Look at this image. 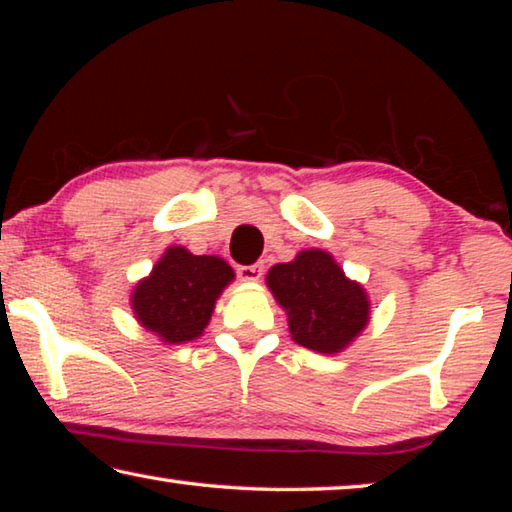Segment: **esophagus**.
Wrapping results in <instances>:
<instances>
[{"label": "esophagus", "mask_w": 512, "mask_h": 512, "mask_svg": "<svg viewBox=\"0 0 512 512\" xmlns=\"http://www.w3.org/2000/svg\"><path fill=\"white\" fill-rule=\"evenodd\" d=\"M239 277L246 282H257L259 277L264 275V264H253V266H239Z\"/></svg>", "instance_id": "esophagus-1"}]
</instances>
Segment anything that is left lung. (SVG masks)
<instances>
[{
  "label": "left lung",
  "mask_w": 512,
  "mask_h": 512,
  "mask_svg": "<svg viewBox=\"0 0 512 512\" xmlns=\"http://www.w3.org/2000/svg\"><path fill=\"white\" fill-rule=\"evenodd\" d=\"M266 287L287 311L291 339L307 350L339 354L370 323L368 291L327 250L307 248L291 262L275 264Z\"/></svg>",
  "instance_id": "obj_1"
}]
</instances>
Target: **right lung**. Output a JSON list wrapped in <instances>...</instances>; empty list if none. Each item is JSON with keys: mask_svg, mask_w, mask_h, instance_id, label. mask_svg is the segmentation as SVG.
Here are the masks:
<instances>
[{"mask_svg": "<svg viewBox=\"0 0 512 512\" xmlns=\"http://www.w3.org/2000/svg\"><path fill=\"white\" fill-rule=\"evenodd\" d=\"M235 271L216 255H194L185 246H169L153 271L135 284L131 309L135 320L162 343L198 339L214 314Z\"/></svg>", "mask_w": 512, "mask_h": 512, "instance_id": "obj_1", "label": "right lung"}]
</instances>
